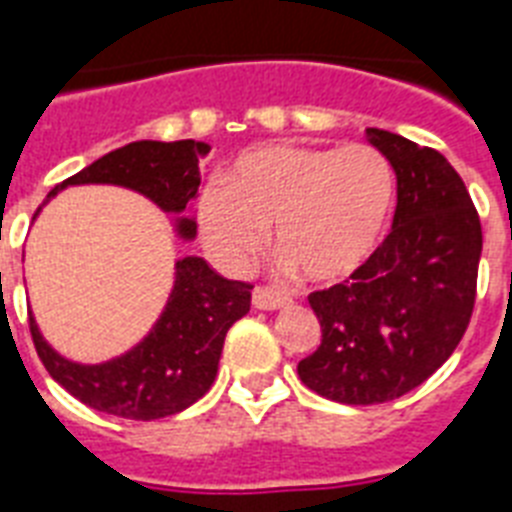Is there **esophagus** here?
Wrapping results in <instances>:
<instances>
[{"mask_svg": "<svg viewBox=\"0 0 512 512\" xmlns=\"http://www.w3.org/2000/svg\"><path fill=\"white\" fill-rule=\"evenodd\" d=\"M292 303L287 295H279L276 289H268V287H255L252 292V305L260 308V311H279V308H287Z\"/></svg>", "mask_w": 512, "mask_h": 512, "instance_id": "34e87169", "label": "esophagus"}]
</instances>
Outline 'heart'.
<instances>
[{
	"label": "heart",
	"instance_id": "1",
	"mask_svg": "<svg viewBox=\"0 0 512 512\" xmlns=\"http://www.w3.org/2000/svg\"><path fill=\"white\" fill-rule=\"evenodd\" d=\"M393 193L377 148L268 143L236 156L217 188L201 193L199 225L228 265L247 263L271 228L273 252L305 281L337 284L374 255Z\"/></svg>",
	"mask_w": 512,
	"mask_h": 512
}]
</instances>
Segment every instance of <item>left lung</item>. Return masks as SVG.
I'll use <instances>...</instances> for the list:
<instances>
[{"label":"left lung","mask_w":512,"mask_h":512,"mask_svg":"<svg viewBox=\"0 0 512 512\" xmlns=\"http://www.w3.org/2000/svg\"><path fill=\"white\" fill-rule=\"evenodd\" d=\"M396 172L393 228L345 284L308 297L321 345L297 364L319 396L385 404L428 380L460 345L476 303L481 220L462 177L433 148L369 127Z\"/></svg>","instance_id":"8db88e82"}]
</instances>
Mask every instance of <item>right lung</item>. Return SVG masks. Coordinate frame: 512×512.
I'll list each match as a JSON object with an SVG mask.
<instances>
[{
    "label": "right lung",
    "mask_w": 512,
    "mask_h": 512,
    "mask_svg": "<svg viewBox=\"0 0 512 512\" xmlns=\"http://www.w3.org/2000/svg\"><path fill=\"white\" fill-rule=\"evenodd\" d=\"M207 154L209 146L199 140H138L100 156L98 162L55 185L47 201L68 185H122L143 193L167 215H175L177 236L193 241L196 220L185 215L199 191V159ZM249 300V284L223 279L204 257L188 255L175 263V284L162 316L122 356L103 364H79L60 356L44 340L34 316H28V327L44 369L82 404L124 420H162L196 404L212 388L225 335L241 316H247Z\"/></svg>",
    "instance_id": "1"
}]
</instances>
